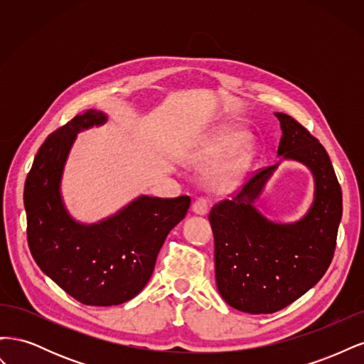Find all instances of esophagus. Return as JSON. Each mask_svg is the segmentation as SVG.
I'll list each match as a JSON object with an SVG mask.
<instances>
[{
    "mask_svg": "<svg viewBox=\"0 0 364 364\" xmlns=\"http://www.w3.org/2000/svg\"><path fill=\"white\" fill-rule=\"evenodd\" d=\"M193 211L196 214H206L209 211V199L208 197H197V199L194 200L193 203Z\"/></svg>",
    "mask_w": 364,
    "mask_h": 364,
    "instance_id": "esophagus-1",
    "label": "esophagus"
}]
</instances>
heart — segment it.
<instances>
[{"label":"heart","instance_id":"obj_1","mask_svg":"<svg viewBox=\"0 0 364 364\" xmlns=\"http://www.w3.org/2000/svg\"><path fill=\"white\" fill-rule=\"evenodd\" d=\"M240 139H241L240 134H235V132H226V134L220 135L218 138H215L214 141H211L209 144H206L205 147H202L199 151H197L194 155V159L197 162H208L214 158H218L220 155H223L225 151L238 144ZM246 159H247L246 153H240L237 158H234V161L230 162V165L228 167L229 178H237L238 173L243 170Z\"/></svg>","mask_w":364,"mask_h":364}]
</instances>
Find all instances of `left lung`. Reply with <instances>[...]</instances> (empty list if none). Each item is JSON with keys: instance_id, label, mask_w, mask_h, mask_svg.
Listing matches in <instances>:
<instances>
[{"instance_id": "8db88e82", "label": "left lung", "mask_w": 364, "mask_h": 364, "mask_svg": "<svg viewBox=\"0 0 364 364\" xmlns=\"http://www.w3.org/2000/svg\"><path fill=\"white\" fill-rule=\"evenodd\" d=\"M278 153L314 174L316 197L293 225H277L252 206L274 167L258 170L243 188L209 213L214 234L217 289L235 310L270 314L299 299L321 281L333 261L341 218V188L323 146L282 112Z\"/></svg>"}]
</instances>
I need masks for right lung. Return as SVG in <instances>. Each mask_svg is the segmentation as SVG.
Returning a JSON list of instances; mask_svg holds the SVG:
<instances>
[{"label": "right lung", "instance_id": "1", "mask_svg": "<svg viewBox=\"0 0 364 364\" xmlns=\"http://www.w3.org/2000/svg\"><path fill=\"white\" fill-rule=\"evenodd\" d=\"M97 111L77 114L43 141L24 186L27 241L39 269L75 301L111 306L149 282L170 230L188 213V196H142L102 223L83 226L67 214L59 183L75 132L102 124Z\"/></svg>", "mask_w": 364, "mask_h": 364}]
</instances>
